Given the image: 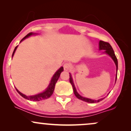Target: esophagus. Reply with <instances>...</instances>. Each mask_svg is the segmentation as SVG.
<instances>
[{
    "instance_id": "34e87169",
    "label": "esophagus",
    "mask_w": 131,
    "mask_h": 131,
    "mask_svg": "<svg viewBox=\"0 0 131 131\" xmlns=\"http://www.w3.org/2000/svg\"><path fill=\"white\" fill-rule=\"evenodd\" d=\"M71 67V64L70 63H65L63 64V68H64V70L65 71H68L70 70Z\"/></svg>"
}]
</instances>
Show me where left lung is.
Returning a JSON list of instances; mask_svg holds the SVG:
<instances>
[{"instance_id":"1","label":"left lung","mask_w":131,"mask_h":131,"mask_svg":"<svg viewBox=\"0 0 131 131\" xmlns=\"http://www.w3.org/2000/svg\"><path fill=\"white\" fill-rule=\"evenodd\" d=\"M99 50H105L104 52L105 53L108 54V55L109 56L112 58L113 60L114 61V62H115V63L116 64V72H117V71H118V60H117V58L116 57L115 52H114L113 49L112 47L111 46V45L108 42L102 41V40H100V42H99ZM116 79H117V73H116ZM70 82L71 84L72 85V87H73L74 95H76V97H77L78 99H79V100L86 102H88V103H97V102L102 101V100L104 99V98H102V99H99V100H93V99L85 98V97H82V96H81L80 95L78 94V92L76 91V88H75L74 83H73V79H72L71 75V74H70Z\"/></svg>"}]
</instances>
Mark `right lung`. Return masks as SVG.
Wrapping results in <instances>:
<instances>
[{"label":"right lung","mask_w":131,"mask_h":131,"mask_svg":"<svg viewBox=\"0 0 131 131\" xmlns=\"http://www.w3.org/2000/svg\"><path fill=\"white\" fill-rule=\"evenodd\" d=\"M33 34H34V33L30 32V33H29V34H28L26 36L24 37L21 40L20 42L21 41H23V40H25V39L27 38V37H28L31 35H33ZM17 47L18 46H16V47L15 48V50H14V51H13V54H12V57L13 56V55H14L15 52V50H16V48H17ZM63 71V67H61L60 68H59L58 70L57 71L56 73L54 74L53 77H52V79H51L50 82V84H49V86H48L47 88L46 89V91L42 92V93H40V94H38L37 95H34L27 96V95H26L21 93L20 92H19L18 90L17 89H16V91H17L18 92V94L20 95L21 96H22L23 98L26 99H27V100H31V101H36V102L40 101V100H45V99L49 98V97L52 95V94H53V92L54 91V89H55V84H56L57 81H58V78H59V77H60V73Z\"/></svg>","instance_id":"add662e5"}]
</instances>
